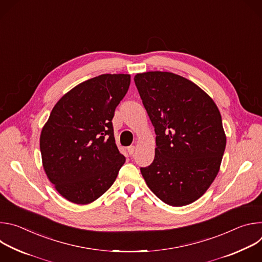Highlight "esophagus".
Here are the masks:
<instances>
[{"label":"esophagus","instance_id":"34e87169","mask_svg":"<svg viewBox=\"0 0 262 262\" xmlns=\"http://www.w3.org/2000/svg\"><path fill=\"white\" fill-rule=\"evenodd\" d=\"M135 151H136V147L135 146H129L127 148V152H128L129 156H133L135 154Z\"/></svg>","mask_w":262,"mask_h":262}]
</instances>
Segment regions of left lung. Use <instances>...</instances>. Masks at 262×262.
Instances as JSON below:
<instances>
[{"label": "left lung", "instance_id": "left-lung-1", "mask_svg": "<svg viewBox=\"0 0 262 262\" xmlns=\"http://www.w3.org/2000/svg\"><path fill=\"white\" fill-rule=\"evenodd\" d=\"M134 80L157 135L155 160L141 168L142 176L166 204H191L220 170L226 147L220 111L205 91L178 74L147 71Z\"/></svg>", "mask_w": 262, "mask_h": 262}]
</instances>
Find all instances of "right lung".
<instances>
[{
    "mask_svg": "<svg viewBox=\"0 0 262 262\" xmlns=\"http://www.w3.org/2000/svg\"><path fill=\"white\" fill-rule=\"evenodd\" d=\"M129 85V74H101L73 87L53 107L40 134L42 166L66 200L89 204L114 183L125 158L112 119Z\"/></svg>",
    "mask_w": 262,
    "mask_h": 262,
    "instance_id": "obj_1",
    "label": "right lung"
}]
</instances>
